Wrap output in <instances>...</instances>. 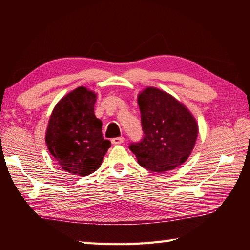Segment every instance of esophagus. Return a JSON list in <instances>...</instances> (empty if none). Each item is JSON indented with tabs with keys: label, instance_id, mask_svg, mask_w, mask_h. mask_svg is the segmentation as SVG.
<instances>
[{
	"label": "esophagus",
	"instance_id": "esophagus-1",
	"mask_svg": "<svg viewBox=\"0 0 250 250\" xmlns=\"http://www.w3.org/2000/svg\"><path fill=\"white\" fill-rule=\"evenodd\" d=\"M124 142V138L123 137H118V138H113L111 140V143L113 145H120V144H122Z\"/></svg>",
	"mask_w": 250,
	"mask_h": 250
}]
</instances>
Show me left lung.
<instances>
[{
	"mask_svg": "<svg viewBox=\"0 0 250 250\" xmlns=\"http://www.w3.org/2000/svg\"><path fill=\"white\" fill-rule=\"evenodd\" d=\"M143 139L129 149L145 169L166 173L183 165L190 156L198 135L195 118L183 103L155 87L138 97Z\"/></svg>",
	"mask_w": 250,
	"mask_h": 250,
	"instance_id": "obj_1",
	"label": "left lung"
}]
</instances>
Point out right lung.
I'll return each instance as SVG.
<instances>
[{
  "mask_svg": "<svg viewBox=\"0 0 250 250\" xmlns=\"http://www.w3.org/2000/svg\"><path fill=\"white\" fill-rule=\"evenodd\" d=\"M96 97L79 86L56 104L49 120L47 147L60 167L73 175L95 172L111 145L103 139L102 122L95 116Z\"/></svg>",
  "mask_w": 250,
  "mask_h": 250,
  "instance_id": "obj_1",
  "label": "right lung"
}]
</instances>
